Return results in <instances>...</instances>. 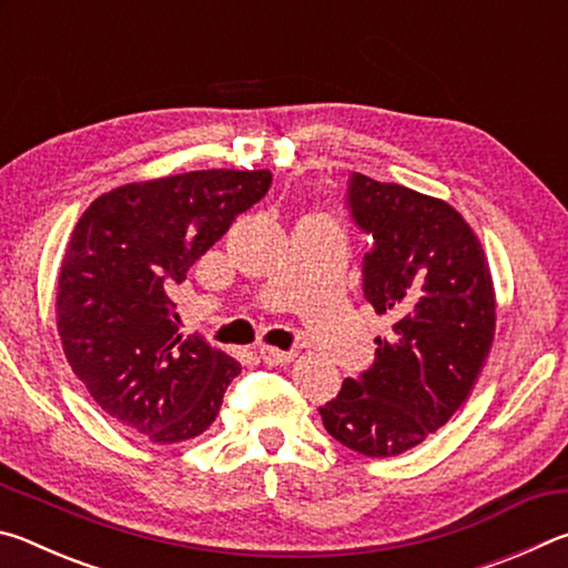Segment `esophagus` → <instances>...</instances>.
Instances as JSON below:
<instances>
[{"mask_svg": "<svg viewBox=\"0 0 568 568\" xmlns=\"http://www.w3.org/2000/svg\"><path fill=\"white\" fill-rule=\"evenodd\" d=\"M261 358H263L267 365H287V363H293L295 353H293V351L273 348V345H263V348H261Z\"/></svg>", "mask_w": 568, "mask_h": 568, "instance_id": "esophagus-1", "label": "esophagus"}]
</instances>
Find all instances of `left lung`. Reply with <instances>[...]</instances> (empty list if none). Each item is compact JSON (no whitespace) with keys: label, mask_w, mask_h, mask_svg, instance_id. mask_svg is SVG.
<instances>
[{"label":"left lung","mask_w":568,"mask_h":568,"mask_svg":"<svg viewBox=\"0 0 568 568\" xmlns=\"http://www.w3.org/2000/svg\"><path fill=\"white\" fill-rule=\"evenodd\" d=\"M348 205L373 235L365 301L390 331L321 418L355 454L388 458L436 434L470 396L494 345L496 291L478 235L446 200L355 172Z\"/></svg>","instance_id":"8db88e82"}]
</instances>
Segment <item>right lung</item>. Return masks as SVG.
Instances as JSON below:
<instances>
[{
	"label": "right lung",
	"instance_id": "add662e5",
	"mask_svg": "<svg viewBox=\"0 0 568 568\" xmlns=\"http://www.w3.org/2000/svg\"><path fill=\"white\" fill-rule=\"evenodd\" d=\"M271 170H195L104 192L77 220L57 281V333L92 400L152 444L217 418L240 363L180 333L187 271L271 187Z\"/></svg>",
	"mask_w": 568,
	"mask_h": 568
}]
</instances>
